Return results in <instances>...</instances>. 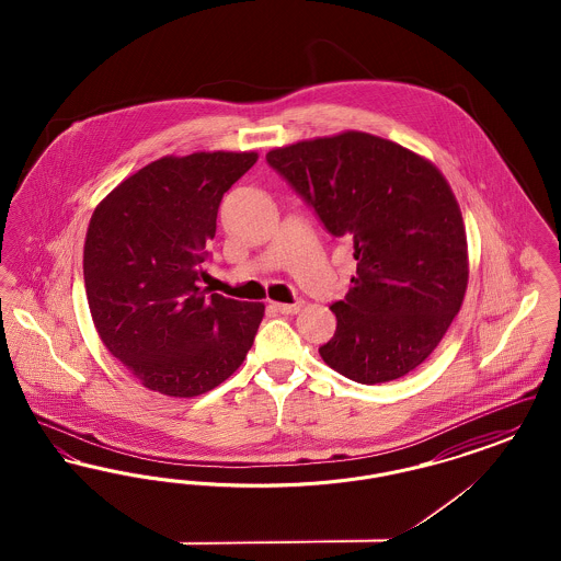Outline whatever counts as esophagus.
I'll return each instance as SVG.
<instances>
[{"instance_id": "obj_1", "label": "esophagus", "mask_w": 561, "mask_h": 561, "mask_svg": "<svg viewBox=\"0 0 561 561\" xmlns=\"http://www.w3.org/2000/svg\"><path fill=\"white\" fill-rule=\"evenodd\" d=\"M300 302H271V309L277 311V313H284V316H293L300 311Z\"/></svg>"}]
</instances>
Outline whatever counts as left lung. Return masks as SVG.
<instances>
[{
  "label": "left lung",
  "instance_id": "obj_1",
  "mask_svg": "<svg viewBox=\"0 0 561 561\" xmlns=\"http://www.w3.org/2000/svg\"><path fill=\"white\" fill-rule=\"evenodd\" d=\"M334 238L353 241L357 271L330 309L321 359L362 385L421 366L460 311L467 236L453 188L431 161L368 133L300 140L267 153Z\"/></svg>",
  "mask_w": 561,
  "mask_h": 561
}]
</instances>
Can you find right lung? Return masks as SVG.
Wrapping results in <instances>:
<instances>
[{"label": "right lung", "mask_w": 561, "mask_h": 561, "mask_svg": "<svg viewBox=\"0 0 561 561\" xmlns=\"http://www.w3.org/2000/svg\"><path fill=\"white\" fill-rule=\"evenodd\" d=\"M254 151L165 156L108 193L90 218L83 284L94 328L142 387L197 398L236 373L265 316L199 288L222 195Z\"/></svg>", "instance_id": "obj_1"}]
</instances>
